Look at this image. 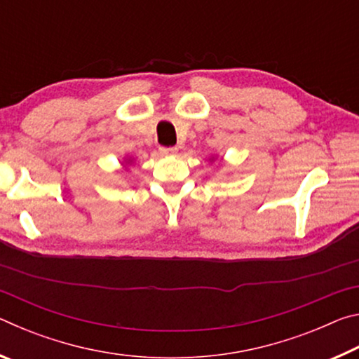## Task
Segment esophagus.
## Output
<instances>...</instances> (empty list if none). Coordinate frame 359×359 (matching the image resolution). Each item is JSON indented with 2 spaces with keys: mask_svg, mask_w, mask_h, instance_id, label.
I'll return each instance as SVG.
<instances>
[{
  "mask_svg": "<svg viewBox=\"0 0 359 359\" xmlns=\"http://www.w3.org/2000/svg\"><path fill=\"white\" fill-rule=\"evenodd\" d=\"M161 155H175L177 154V147H160Z\"/></svg>",
  "mask_w": 359,
  "mask_h": 359,
  "instance_id": "obj_1",
  "label": "esophagus"
}]
</instances>
